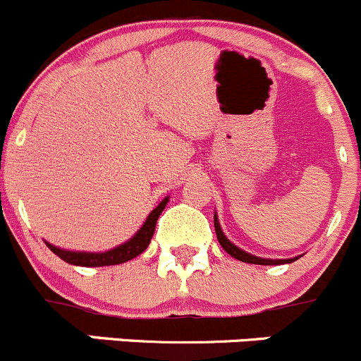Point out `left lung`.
I'll use <instances>...</instances> for the list:
<instances>
[{"label":"left lung","mask_w":361,"mask_h":361,"mask_svg":"<svg viewBox=\"0 0 361 361\" xmlns=\"http://www.w3.org/2000/svg\"><path fill=\"white\" fill-rule=\"evenodd\" d=\"M214 228H216V235H217V240H219L221 247H223L230 256L240 259V262L255 263V265H283V263L295 262V258L293 259H265V258H258V256H252V255H249V252L242 251V249H238L237 245H233L226 237H224L223 230H221V226H219V221H217V216H214Z\"/></svg>","instance_id":"1"}]
</instances>
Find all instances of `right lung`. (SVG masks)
Here are the masks:
<instances>
[{"label":"right lung","mask_w":361,"mask_h":361,"mask_svg":"<svg viewBox=\"0 0 361 361\" xmlns=\"http://www.w3.org/2000/svg\"><path fill=\"white\" fill-rule=\"evenodd\" d=\"M166 202L169 198L163 200L151 214H149L147 221L144 223V226L138 230V233L135 235L131 240H128L126 244L119 245V247L112 249V251L106 252H71L64 251V249L56 247V245H49L54 255H58L63 262L70 263V265H78V267H109V265H119V263L128 262V259L137 258L138 255L147 249L149 242H151L152 235H154L156 223H158L159 214L163 212V209L166 207Z\"/></svg>","instance_id":"obj_1"}]
</instances>
